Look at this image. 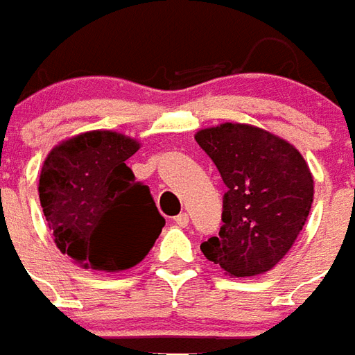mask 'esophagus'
<instances>
[{
    "instance_id": "esophagus-1",
    "label": "esophagus",
    "mask_w": 355,
    "mask_h": 355,
    "mask_svg": "<svg viewBox=\"0 0 355 355\" xmlns=\"http://www.w3.org/2000/svg\"><path fill=\"white\" fill-rule=\"evenodd\" d=\"M175 223H177L180 228H186V226H188V223H190V216L186 215V213H180L178 216H175Z\"/></svg>"
}]
</instances>
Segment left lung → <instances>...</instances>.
<instances>
[{
	"mask_svg": "<svg viewBox=\"0 0 355 355\" xmlns=\"http://www.w3.org/2000/svg\"><path fill=\"white\" fill-rule=\"evenodd\" d=\"M196 140L226 184L223 226L201 251L234 277L272 270L289 253L312 209L308 163L291 142L249 123L207 127Z\"/></svg>",
	"mask_w": 355,
	"mask_h": 355,
	"instance_id": "left-lung-1",
	"label": "left lung"
}]
</instances>
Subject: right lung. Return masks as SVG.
<instances>
[{
  "mask_svg": "<svg viewBox=\"0 0 355 355\" xmlns=\"http://www.w3.org/2000/svg\"><path fill=\"white\" fill-rule=\"evenodd\" d=\"M137 139L87 131L58 142L40 173L43 215L60 253L87 270L121 272L154 247L165 218L127 159Z\"/></svg>",
  "mask_w": 355,
  "mask_h": 355,
  "instance_id": "right-lung-1",
  "label": "right lung"
}]
</instances>
